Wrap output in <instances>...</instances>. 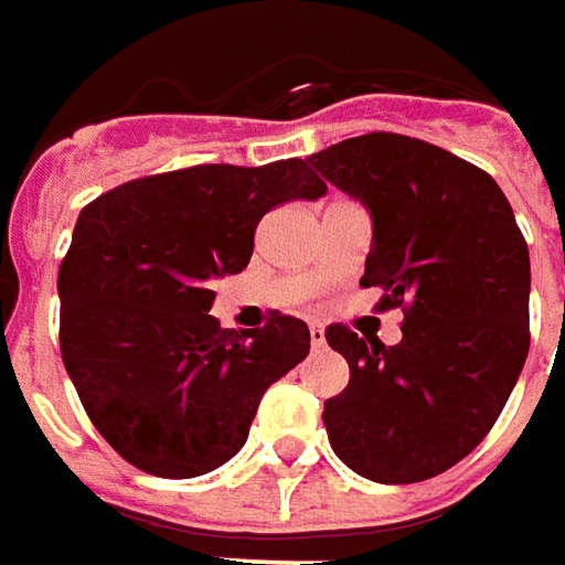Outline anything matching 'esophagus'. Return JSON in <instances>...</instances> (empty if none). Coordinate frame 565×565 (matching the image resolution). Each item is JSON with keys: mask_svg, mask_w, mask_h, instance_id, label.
Masks as SVG:
<instances>
[{"mask_svg": "<svg viewBox=\"0 0 565 565\" xmlns=\"http://www.w3.org/2000/svg\"><path fill=\"white\" fill-rule=\"evenodd\" d=\"M311 342H315V345H323V342H327V333H323L320 323H311Z\"/></svg>", "mask_w": 565, "mask_h": 565, "instance_id": "1", "label": "esophagus"}]
</instances>
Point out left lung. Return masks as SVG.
Listing matches in <instances>:
<instances>
[{"instance_id":"obj_1","label":"left lung","mask_w":565,"mask_h":565,"mask_svg":"<svg viewBox=\"0 0 565 565\" xmlns=\"http://www.w3.org/2000/svg\"><path fill=\"white\" fill-rule=\"evenodd\" d=\"M308 163L367 206L374 238L361 286L402 308V339L327 327L349 386L323 424L339 459L377 484H415L488 437L529 359V245L484 169L444 147L371 131Z\"/></svg>"}]
</instances>
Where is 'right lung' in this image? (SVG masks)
<instances>
[{"mask_svg": "<svg viewBox=\"0 0 565 565\" xmlns=\"http://www.w3.org/2000/svg\"><path fill=\"white\" fill-rule=\"evenodd\" d=\"M323 194L305 160L206 163L81 210L58 267V342L87 418L125 462L198 478L245 446L260 396L305 361L311 333L289 315L223 330L210 279L248 267L273 206Z\"/></svg>", "mask_w": 565, "mask_h": 565, "instance_id": "right-lung-1", "label": "right lung"}]
</instances>
